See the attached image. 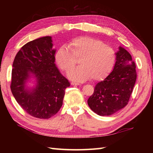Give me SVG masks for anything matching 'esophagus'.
<instances>
[{
  "label": "esophagus",
  "instance_id": "obj_1",
  "mask_svg": "<svg viewBox=\"0 0 153 153\" xmlns=\"http://www.w3.org/2000/svg\"><path fill=\"white\" fill-rule=\"evenodd\" d=\"M71 84L72 85H80V83H78V82H72L71 83Z\"/></svg>",
  "mask_w": 153,
  "mask_h": 153
}]
</instances>
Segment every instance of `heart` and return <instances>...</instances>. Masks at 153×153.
Wrapping results in <instances>:
<instances>
[{"instance_id": "obj_1", "label": "heart", "mask_w": 153, "mask_h": 153, "mask_svg": "<svg viewBox=\"0 0 153 153\" xmlns=\"http://www.w3.org/2000/svg\"><path fill=\"white\" fill-rule=\"evenodd\" d=\"M68 48L61 47L55 53V61L64 71L75 64V58L80 57V66L68 73L70 79L84 81L91 78L93 81L104 78L112 70L116 60L114 50L99 39L80 36L72 39Z\"/></svg>"}]
</instances>
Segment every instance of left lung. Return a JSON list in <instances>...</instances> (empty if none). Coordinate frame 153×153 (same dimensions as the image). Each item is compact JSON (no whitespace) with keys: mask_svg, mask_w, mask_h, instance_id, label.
I'll return each mask as SVG.
<instances>
[{"mask_svg":"<svg viewBox=\"0 0 153 153\" xmlns=\"http://www.w3.org/2000/svg\"><path fill=\"white\" fill-rule=\"evenodd\" d=\"M112 71L98 82L87 100L94 112L101 116L112 115L126 106L137 79L136 66L131 55L119 47Z\"/></svg>","mask_w":153,"mask_h":153,"instance_id":"1","label":"left lung"}]
</instances>
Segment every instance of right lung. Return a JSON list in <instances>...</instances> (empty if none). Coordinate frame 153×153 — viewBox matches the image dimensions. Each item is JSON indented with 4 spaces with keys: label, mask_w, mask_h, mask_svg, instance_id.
Listing matches in <instances>:
<instances>
[{
    "label": "right lung",
    "mask_w": 153,
    "mask_h": 153,
    "mask_svg": "<svg viewBox=\"0 0 153 153\" xmlns=\"http://www.w3.org/2000/svg\"><path fill=\"white\" fill-rule=\"evenodd\" d=\"M56 50L51 36L23 46L14 59L11 90L25 112L39 119H48L62 105L65 89L70 86L55 64Z\"/></svg>",
    "instance_id": "obj_1"
}]
</instances>
